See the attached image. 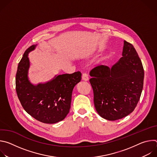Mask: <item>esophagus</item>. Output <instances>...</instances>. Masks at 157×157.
<instances>
[{
  "mask_svg": "<svg viewBox=\"0 0 157 157\" xmlns=\"http://www.w3.org/2000/svg\"><path fill=\"white\" fill-rule=\"evenodd\" d=\"M82 80L87 81L89 80V76L86 73H83L82 75Z\"/></svg>",
  "mask_w": 157,
  "mask_h": 157,
  "instance_id": "esophagus-1",
  "label": "esophagus"
}]
</instances>
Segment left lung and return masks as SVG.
<instances>
[{"mask_svg":"<svg viewBox=\"0 0 157 157\" xmlns=\"http://www.w3.org/2000/svg\"><path fill=\"white\" fill-rule=\"evenodd\" d=\"M122 55L111 68L101 65L90 72L96 110L108 121L121 119L132 113L143 89L142 61L133 46L125 40Z\"/></svg>","mask_w":157,"mask_h":157,"instance_id":"obj_1","label":"left lung"}]
</instances>
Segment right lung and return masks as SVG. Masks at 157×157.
<instances>
[{
  "label": "right lung",
  "mask_w": 157,
  "mask_h": 157,
  "mask_svg": "<svg viewBox=\"0 0 157 157\" xmlns=\"http://www.w3.org/2000/svg\"><path fill=\"white\" fill-rule=\"evenodd\" d=\"M37 44H33L24 53L18 63L15 78L16 91L25 110L36 120L44 124L63 121L71 107L74 87L80 82L81 73L55 75L49 81L34 85L29 78V54Z\"/></svg>",
  "instance_id": "right-lung-1"
}]
</instances>
